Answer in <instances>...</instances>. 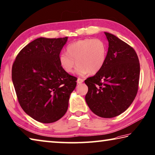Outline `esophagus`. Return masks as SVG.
<instances>
[{
	"label": "esophagus",
	"instance_id": "1",
	"mask_svg": "<svg viewBox=\"0 0 155 155\" xmlns=\"http://www.w3.org/2000/svg\"><path fill=\"white\" fill-rule=\"evenodd\" d=\"M83 82V79H82V78H77V84H81Z\"/></svg>",
	"mask_w": 155,
	"mask_h": 155
}]
</instances>
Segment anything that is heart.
I'll list each match as a JSON object with an SVG mask.
<instances>
[{"instance_id": "heart-1", "label": "heart", "mask_w": 155, "mask_h": 155, "mask_svg": "<svg viewBox=\"0 0 155 155\" xmlns=\"http://www.w3.org/2000/svg\"><path fill=\"white\" fill-rule=\"evenodd\" d=\"M107 53L106 45L100 39H81L67 46L66 53L60 55L59 62L61 68L67 73L72 72L77 64V74H95L104 66Z\"/></svg>"}]
</instances>
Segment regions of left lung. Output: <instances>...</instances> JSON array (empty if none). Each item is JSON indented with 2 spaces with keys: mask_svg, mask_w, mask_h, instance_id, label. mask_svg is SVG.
<instances>
[{
  "mask_svg": "<svg viewBox=\"0 0 155 155\" xmlns=\"http://www.w3.org/2000/svg\"><path fill=\"white\" fill-rule=\"evenodd\" d=\"M108 49L104 66L85 81V101L95 114L112 118L133 102L138 89L140 63L135 50L114 35L104 32Z\"/></svg>",
  "mask_w": 155,
  "mask_h": 155,
  "instance_id": "8db88e82",
  "label": "left lung"
}]
</instances>
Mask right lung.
<instances>
[{"mask_svg": "<svg viewBox=\"0 0 155 155\" xmlns=\"http://www.w3.org/2000/svg\"><path fill=\"white\" fill-rule=\"evenodd\" d=\"M68 37H40L18 53L12 66V81L18 102L38 122L53 123L68 110L77 78L61 68L60 53Z\"/></svg>", "mask_w": 155, "mask_h": 155, "instance_id": "add662e5", "label": "right lung"}]
</instances>
